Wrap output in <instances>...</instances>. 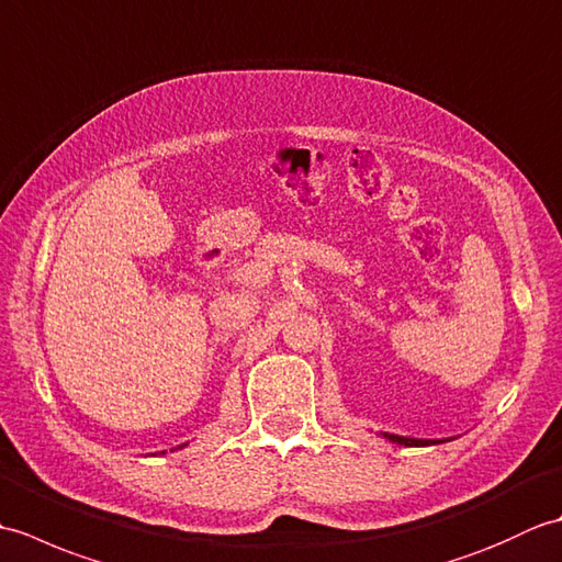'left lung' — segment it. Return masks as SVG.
<instances>
[{
    "instance_id": "left-lung-1",
    "label": "left lung",
    "mask_w": 562,
    "mask_h": 562,
    "mask_svg": "<svg viewBox=\"0 0 562 562\" xmlns=\"http://www.w3.org/2000/svg\"><path fill=\"white\" fill-rule=\"evenodd\" d=\"M393 445H403V447H427V445H437L435 439H413V437H401V435H389V432H381Z\"/></svg>"
}]
</instances>
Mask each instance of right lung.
<instances>
[{"label": "right lung", "instance_id": "obj_1", "mask_svg": "<svg viewBox=\"0 0 562 562\" xmlns=\"http://www.w3.org/2000/svg\"><path fill=\"white\" fill-rule=\"evenodd\" d=\"M161 453H166V451H161Z\"/></svg>", "mask_w": 562, "mask_h": 562}]
</instances>
